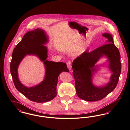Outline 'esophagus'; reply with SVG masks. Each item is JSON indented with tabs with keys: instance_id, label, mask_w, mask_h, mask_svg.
<instances>
[{
	"instance_id": "esophagus-1",
	"label": "esophagus",
	"mask_w": 130,
	"mask_h": 130,
	"mask_svg": "<svg viewBox=\"0 0 130 130\" xmlns=\"http://www.w3.org/2000/svg\"><path fill=\"white\" fill-rule=\"evenodd\" d=\"M67 67L69 69V70L70 71H71L72 70V64H71V61H68L67 63Z\"/></svg>"
}]
</instances>
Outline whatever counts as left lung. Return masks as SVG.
Wrapping results in <instances>:
<instances>
[{"label": "left lung", "mask_w": 130, "mask_h": 130, "mask_svg": "<svg viewBox=\"0 0 130 130\" xmlns=\"http://www.w3.org/2000/svg\"><path fill=\"white\" fill-rule=\"evenodd\" d=\"M102 35L107 39V44L92 52H84L72 63L77 95L80 99L89 102L102 100L113 91L118 84L121 72L120 55L115 45L113 37L108 33H104ZM104 56L108 58V67L112 74L108 84L97 87L92 82L93 74L99 70V67L95 64Z\"/></svg>", "instance_id": "1"}]
</instances>
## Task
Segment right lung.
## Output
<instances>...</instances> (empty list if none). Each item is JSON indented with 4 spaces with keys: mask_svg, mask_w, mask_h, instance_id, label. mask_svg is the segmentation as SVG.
<instances>
[{
    "mask_svg": "<svg viewBox=\"0 0 130 130\" xmlns=\"http://www.w3.org/2000/svg\"><path fill=\"white\" fill-rule=\"evenodd\" d=\"M48 42V37L42 29L28 31L16 46L12 54L10 73L16 88L27 99L36 103H44L54 99L57 94L59 75L63 72H69L66 63L46 60L48 49L44 44ZM26 55L37 56L44 62L46 69L44 80L36 86L29 88L21 83L18 73L19 65Z\"/></svg>",
    "mask_w": 130,
    "mask_h": 130,
    "instance_id": "right-lung-1",
    "label": "right lung"
}]
</instances>
